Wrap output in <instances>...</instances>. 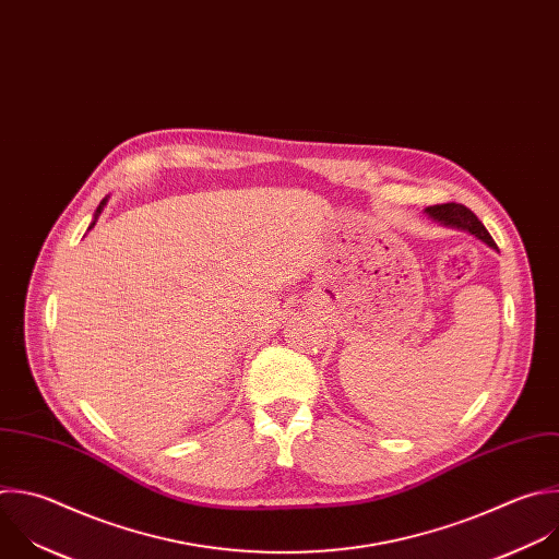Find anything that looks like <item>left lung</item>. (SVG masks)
Segmentation results:
<instances>
[{
	"instance_id": "obj_1",
	"label": "left lung",
	"mask_w": 559,
	"mask_h": 559,
	"mask_svg": "<svg viewBox=\"0 0 559 559\" xmlns=\"http://www.w3.org/2000/svg\"><path fill=\"white\" fill-rule=\"evenodd\" d=\"M426 213H428L435 222H439V224H443V226H450V228L465 230V233L474 235L476 239H480L483 243H487L489 248L496 250V243H493L491 235L487 233V228L478 222V217H476L469 209H465V206H461V204H437V206H428Z\"/></svg>"
}]
</instances>
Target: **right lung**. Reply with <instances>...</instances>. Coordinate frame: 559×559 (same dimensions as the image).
Segmentation results:
<instances>
[{
  "mask_svg": "<svg viewBox=\"0 0 559 559\" xmlns=\"http://www.w3.org/2000/svg\"><path fill=\"white\" fill-rule=\"evenodd\" d=\"M105 204H107V198H105V200H103V202H100V204H98V209H96V213H94V222H92V224H90V230H92V228H94V226H96V219H98V217H100V213H103V209H105Z\"/></svg>",
  "mask_w": 559,
  "mask_h": 559,
  "instance_id": "obj_1",
  "label": "right lung"
}]
</instances>
